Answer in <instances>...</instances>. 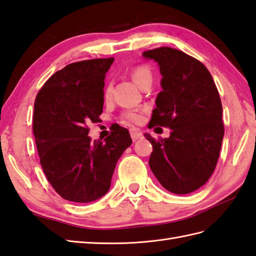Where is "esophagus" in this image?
<instances>
[{"label":"esophagus","mask_w":256,"mask_h":256,"mask_svg":"<svg viewBox=\"0 0 256 256\" xmlns=\"http://www.w3.org/2000/svg\"><path fill=\"white\" fill-rule=\"evenodd\" d=\"M130 137H132V140L134 142L142 138V133L140 130H138V128H132V130H130Z\"/></svg>","instance_id":"34e87169"}]
</instances>
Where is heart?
<instances>
[{
  "label": "heart",
  "mask_w": 256,
  "mask_h": 256,
  "mask_svg": "<svg viewBox=\"0 0 256 256\" xmlns=\"http://www.w3.org/2000/svg\"><path fill=\"white\" fill-rule=\"evenodd\" d=\"M130 76L134 82L140 88L142 84L146 82H152V72L148 66L146 64H138L136 66L130 71ZM111 94H112V86L111 84L108 83L104 86V98H110ZM122 119L130 123H140L142 119V109H128L122 114Z\"/></svg>",
  "instance_id": "heart-1"
}]
</instances>
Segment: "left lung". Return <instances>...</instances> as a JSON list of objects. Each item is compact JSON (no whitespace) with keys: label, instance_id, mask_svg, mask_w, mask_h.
Instances as JSON below:
<instances>
[{"label":"left lung","instance_id":"8db88e82","mask_svg":"<svg viewBox=\"0 0 256 256\" xmlns=\"http://www.w3.org/2000/svg\"><path fill=\"white\" fill-rule=\"evenodd\" d=\"M158 62L162 90L149 128H171L168 138L154 140L149 166L166 190L186 194L211 178L224 137L222 102L206 67L184 52L158 48L142 53Z\"/></svg>","mask_w":256,"mask_h":256}]
</instances>
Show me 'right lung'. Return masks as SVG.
I'll return each instance as SVG.
<instances>
[{
  "label": "right lung",
  "instance_id": "obj_1",
  "mask_svg": "<svg viewBox=\"0 0 256 256\" xmlns=\"http://www.w3.org/2000/svg\"><path fill=\"white\" fill-rule=\"evenodd\" d=\"M114 58L72 62L55 72L34 102V135L43 172L62 198L100 199L110 188L116 162L132 144L116 126L102 142L90 140L88 124L100 121L106 72Z\"/></svg>",
  "mask_w": 256,
  "mask_h": 256
}]
</instances>
